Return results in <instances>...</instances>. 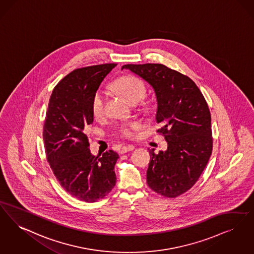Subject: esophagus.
<instances>
[{"instance_id": "esophagus-1", "label": "esophagus", "mask_w": 254, "mask_h": 254, "mask_svg": "<svg viewBox=\"0 0 254 254\" xmlns=\"http://www.w3.org/2000/svg\"><path fill=\"white\" fill-rule=\"evenodd\" d=\"M133 149H134V145L129 144L127 146H123L120 152H121V154H125V153L128 152V151H132Z\"/></svg>"}]
</instances>
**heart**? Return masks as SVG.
<instances>
[{
  "instance_id": "b5f03b06",
  "label": "heart",
  "mask_w": 254,
  "mask_h": 254,
  "mask_svg": "<svg viewBox=\"0 0 254 254\" xmlns=\"http://www.w3.org/2000/svg\"><path fill=\"white\" fill-rule=\"evenodd\" d=\"M112 89L119 92L123 97L130 103H137L145 94V86L143 82L133 75H124L117 78L112 84ZM91 112L95 119H100L105 114V96L101 91H97L92 96ZM141 128L139 122L123 124L117 127V133L126 139H132Z\"/></svg>"
}]
</instances>
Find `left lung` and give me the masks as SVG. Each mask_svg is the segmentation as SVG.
Listing matches in <instances>:
<instances>
[{
    "label": "left lung",
    "mask_w": 254,
    "mask_h": 254,
    "mask_svg": "<svg viewBox=\"0 0 254 254\" xmlns=\"http://www.w3.org/2000/svg\"><path fill=\"white\" fill-rule=\"evenodd\" d=\"M154 89L158 110L157 132L168 143L166 151L149 150L147 185L166 197L190 190L205 169L213 151L211 113L195 83L187 75L158 63L127 64Z\"/></svg>",
    "instance_id": "left-lung-1"
}]
</instances>
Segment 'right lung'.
I'll list each match as a JSON object with an SVG mask.
<instances>
[{
    "instance_id": "right-lung-1",
    "label": "right lung",
    "mask_w": 254,
    "mask_h": 254,
    "mask_svg": "<svg viewBox=\"0 0 254 254\" xmlns=\"http://www.w3.org/2000/svg\"><path fill=\"white\" fill-rule=\"evenodd\" d=\"M107 63L78 68L57 84L43 125L47 162L61 187L86 202L104 198L115 186L118 154L99 156L89 149L88 127L93 121L91 98L107 74L116 66Z\"/></svg>"
}]
</instances>
